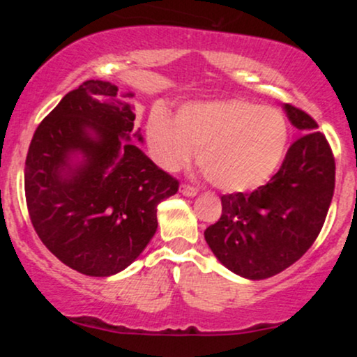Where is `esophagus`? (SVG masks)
Instances as JSON below:
<instances>
[{
  "instance_id": "obj_1",
  "label": "esophagus",
  "mask_w": 357,
  "mask_h": 357,
  "mask_svg": "<svg viewBox=\"0 0 357 357\" xmlns=\"http://www.w3.org/2000/svg\"><path fill=\"white\" fill-rule=\"evenodd\" d=\"M179 191H181V195H183V196H188V198H195V196L198 195V191H196L195 188L186 186V184H183V186L179 188Z\"/></svg>"
}]
</instances>
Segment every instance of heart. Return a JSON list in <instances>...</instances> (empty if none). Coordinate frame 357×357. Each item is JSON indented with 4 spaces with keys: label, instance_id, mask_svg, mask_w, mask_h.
Returning a JSON list of instances; mask_svg holds the SVG:
<instances>
[{
    "label": "heart",
    "instance_id": "b5f03b06",
    "mask_svg": "<svg viewBox=\"0 0 357 357\" xmlns=\"http://www.w3.org/2000/svg\"><path fill=\"white\" fill-rule=\"evenodd\" d=\"M147 144L159 166L183 169L198 153L208 179L221 191L264 186L284 161L289 124L280 110L243 99L192 102L176 119L158 110L146 127Z\"/></svg>",
    "mask_w": 357,
    "mask_h": 357
}]
</instances>
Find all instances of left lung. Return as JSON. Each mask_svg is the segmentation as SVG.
<instances>
[{"label":"left lung","instance_id":"obj_1","mask_svg":"<svg viewBox=\"0 0 357 357\" xmlns=\"http://www.w3.org/2000/svg\"><path fill=\"white\" fill-rule=\"evenodd\" d=\"M282 107L302 136L265 186L221 196V218L204 231L220 264L248 280L296 264L317 238L334 195L335 162L326 136L304 110Z\"/></svg>","mask_w":357,"mask_h":357}]
</instances>
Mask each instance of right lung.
I'll use <instances>...</instances> for the list:
<instances>
[{
  "label": "right lung",
  "mask_w": 357,
  "mask_h": 357,
  "mask_svg": "<svg viewBox=\"0 0 357 357\" xmlns=\"http://www.w3.org/2000/svg\"><path fill=\"white\" fill-rule=\"evenodd\" d=\"M134 93L87 80L36 127L24 192L35 231L67 267L110 277L129 267L158 230V204L179 183L159 169L134 130Z\"/></svg>",
  "instance_id": "add662e5"
}]
</instances>
